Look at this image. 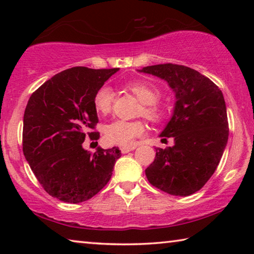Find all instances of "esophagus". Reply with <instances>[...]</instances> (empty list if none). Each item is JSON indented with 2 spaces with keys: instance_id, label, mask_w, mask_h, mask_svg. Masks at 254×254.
<instances>
[{
  "instance_id": "obj_1",
  "label": "esophagus",
  "mask_w": 254,
  "mask_h": 254,
  "mask_svg": "<svg viewBox=\"0 0 254 254\" xmlns=\"http://www.w3.org/2000/svg\"><path fill=\"white\" fill-rule=\"evenodd\" d=\"M136 147L135 145H133V147H122L121 148V152L122 153H127V152H130V151H133V150H134Z\"/></svg>"
}]
</instances>
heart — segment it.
<instances>
[{
  "label": "heart",
  "mask_w": 254,
  "mask_h": 254,
  "mask_svg": "<svg viewBox=\"0 0 254 254\" xmlns=\"http://www.w3.org/2000/svg\"><path fill=\"white\" fill-rule=\"evenodd\" d=\"M127 88L134 94L143 105V115L152 121H159L163 117V109L157 104L160 98V91L156 85L144 80H135L127 84ZM113 91L109 86H102L94 95V106L101 114H107L112 109ZM144 131L141 122L117 120L110 123L105 128V137L112 144L130 145L135 137L140 136Z\"/></svg>",
  "instance_id": "heart-1"
}]
</instances>
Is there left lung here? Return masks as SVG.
I'll list each match as a JSON object with an SVG mask.
<instances>
[{"instance_id":"left-lung-1","label":"left lung","mask_w":254,"mask_h":254,"mask_svg":"<svg viewBox=\"0 0 254 254\" xmlns=\"http://www.w3.org/2000/svg\"><path fill=\"white\" fill-rule=\"evenodd\" d=\"M137 71L166 80L176 101L173 115L159 134L174 137V145L156 149L145 176L150 184L170 195L194 194L212 177L227 144L223 93L207 77L186 66L163 64Z\"/></svg>"}]
</instances>
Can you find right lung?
I'll list each match as a JSON object with an SVG mask.
<instances>
[{
  "mask_svg": "<svg viewBox=\"0 0 254 254\" xmlns=\"http://www.w3.org/2000/svg\"><path fill=\"white\" fill-rule=\"evenodd\" d=\"M120 68L74 67L51 77L30 96L23 117V153L50 196L77 204L95 196L109 183L119 148L89 152L86 135L98 122L94 95Z\"/></svg>",
  "mask_w": 254,
  "mask_h": 254,
  "instance_id": "add662e5",
  "label": "right lung"
}]
</instances>
